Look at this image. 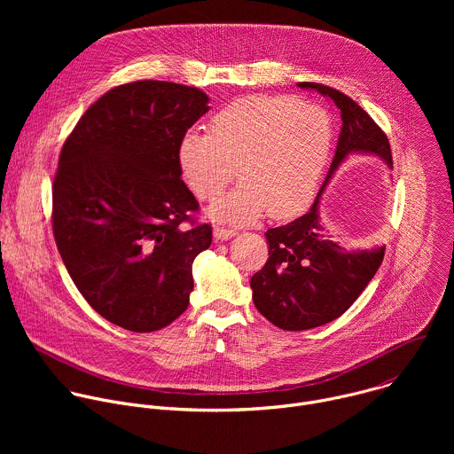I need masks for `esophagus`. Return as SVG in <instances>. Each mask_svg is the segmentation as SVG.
<instances>
[{
  "instance_id": "esophagus-1",
  "label": "esophagus",
  "mask_w": 454,
  "mask_h": 454,
  "mask_svg": "<svg viewBox=\"0 0 454 454\" xmlns=\"http://www.w3.org/2000/svg\"><path fill=\"white\" fill-rule=\"evenodd\" d=\"M235 235H237V230H230V228H223V226L214 228L215 240H228V239H231Z\"/></svg>"
}]
</instances>
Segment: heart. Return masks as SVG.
<instances>
[{"label":"heart","instance_id":"1","mask_svg":"<svg viewBox=\"0 0 454 454\" xmlns=\"http://www.w3.org/2000/svg\"><path fill=\"white\" fill-rule=\"evenodd\" d=\"M333 149L327 111L286 95H251L210 120V135L186 131L177 144L183 179L200 200L212 201L235 177L240 183L217 200L210 219L247 224L268 210L275 219L303 212L316 196Z\"/></svg>","mask_w":454,"mask_h":454}]
</instances>
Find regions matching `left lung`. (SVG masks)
I'll return each instance as SVG.
<instances>
[{"mask_svg":"<svg viewBox=\"0 0 454 454\" xmlns=\"http://www.w3.org/2000/svg\"><path fill=\"white\" fill-rule=\"evenodd\" d=\"M298 86L317 91L340 111L341 133L314 205L296 221L266 231L270 258L251 277L254 307L284 331H307L340 317L364 291L382 262L384 246L352 251L334 242L323 226L319 198L334 172L350 154H373L394 168L390 142L359 104L317 82Z\"/></svg>","mask_w":454,"mask_h":454,"instance_id":"1","label":"left lung"}]
</instances>
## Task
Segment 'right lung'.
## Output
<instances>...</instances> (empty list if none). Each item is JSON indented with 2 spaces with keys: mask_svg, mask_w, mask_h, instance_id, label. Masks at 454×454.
<instances>
[{
  "mask_svg": "<svg viewBox=\"0 0 454 454\" xmlns=\"http://www.w3.org/2000/svg\"><path fill=\"white\" fill-rule=\"evenodd\" d=\"M208 100L176 82L121 84L62 145L51 188L57 249L86 301L121 329L153 333L179 317L193 258L212 244L177 165V144Z\"/></svg>",
  "mask_w": 454,
  "mask_h": 454,
  "instance_id": "1",
  "label": "right lung"
}]
</instances>
